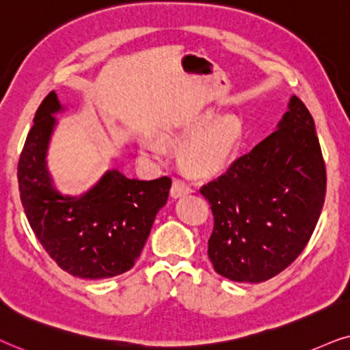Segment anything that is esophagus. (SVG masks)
Listing matches in <instances>:
<instances>
[{
	"mask_svg": "<svg viewBox=\"0 0 350 350\" xmlns=\"http://www.w3.org/2000/svg\"><path fill=\"white\" fill-rule=\"evenodd\" d=\"M189 192H190L189 184H185L184 180H180V179H174V180H172V185H171V197L179 198V197H183V195L189 193Z\"/></svg>",
	"mask_w": 350,
	"mask_h": 350,
	"instance_id": "1",
	"label": "esophagus"
}]
</instances>
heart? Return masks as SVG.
<instances>
[{"instance_id":"heart-1","label":"heart","mask_w":350,"mask_h":350,"mask_svg":"<svg viewBox=\"0 0 350 350\" xmlns=\"http://www.w3.org/2000/svg\"><path fill=\"white\" fill-rule=\"evenodd\" d=\"M213 119V113L200 116L192 124L172 133L170 137L176 142L187 141V139L196 136ZM241 137H243V124H241L240 118H237L234 115H227L215 120L184 150V170L192 176H211L222 171L224 167L229 165L230 158L234 157L237 147L240 146ZM142 150L148 157L157 158V160L161 158V147L155 141H152V139H144Z\"/></svg>"}]
</instances>
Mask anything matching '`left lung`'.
<instances>
[{
    "mask_svg": "<svg viewBox=\"0 0 350 350\" xmlns=\"http://www.w3.org/2000/svg\"><path fill=\"white\" fill-rule=\"evenodd\" d=\"M200 192L214 216L208 256L219 275L260 283L285 270L314 234L327 192L306 105L291 96L275 131Z\"/></svg>",
    "mask_w": 350,
    "mask_h": 350,
    "instance_id": "obj_1",
    "label": "left lung"
}]
</instances>
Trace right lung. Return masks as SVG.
<instances>
[{
    "label": "right lung",
    "instance_id": "right-lung-1",
    "mask_svg": "<svg viewBox=\"0 0 350 350\" xmlns=\"http://www.w3.org/2000/svg\"><path fill=\"white\" fill-rule=\"evenodd\" d=\"M59 111L64 105L51 91L18 160L23 211L46 253L65 272L90 280L120 275L141 256L157 213L167 202L171 179H129L109 170L80 197L62 195L46 160Z\"/></svg>",
    "mask_w": 350,
    "mask_h": 350
}]
</instances>
